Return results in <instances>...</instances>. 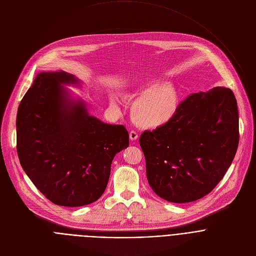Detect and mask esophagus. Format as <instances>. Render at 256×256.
<instances>
[{
	"label": "esophagus",
	"instance_id": "34e87169",
	"mask_svg": "<svg viewBox=\"0 0 256 256\" xmlns=\"http://www.w3.org/2000/svg\"><path fill=\"white\" fill-rule=\"evenodd\" d=\"M129 137H130V139H131L132 141H134V140H136V139L138 138V134H137V132H136V131L131 130V131H130V133H129Z\"/></svg>",
	"mask_w": 256,
	"mask_h": 256
}]
</instances>
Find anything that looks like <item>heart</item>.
I'll list each match as a JSON object with an SVG mask.
<instances>
[{
  "mask_svg": "<svg viewBox=\"0 0 256 256\" xmlns=\"http://www.w3.org/2000/svg\"><path fill=\"white\" fill-rule=\"evenodd\" d=\"M178 108V96L170 84L148 88L133 104L131 115L140 127L156 128L171 120Z\"/></svg>",
  "mask_w": 256,
  "mask_h": 256,
  "instance_id": "b5f03b06",
  "label": "heart"
}]
</instances>
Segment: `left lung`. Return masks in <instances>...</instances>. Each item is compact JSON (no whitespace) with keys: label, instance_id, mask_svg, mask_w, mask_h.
Returning <instances> with one entry per match:
<instances>
[{"label":"left lung","instance_id":"left-lung-1","mask_svg":"<svg viewBox=\"0 0 256 256\" xmlns=\"http://www.w3.org/2000/svg\"><path fill=\"white\" fill-rule=\"evenodd\" d=\"M152 190L170 202L202 198L228 171L239 144L237 100L230 88L192 94L174 117L139 138Z\"/></svg>","mask_w":256,"mask_h":256}]
</instances>
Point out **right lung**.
Returning a JSON list of instances; mask_svg holds the SVG:
<instances>
[{
  "label": "right lung",
  "instance_id": "add662e5",
  "mask_svg": "<svg viewBox=\"0 0 256 256\" xmlns=\"http://www.w3.org/2000/svg\"><path fill=\"white\" fill-rule=\"evenodd\" d=\"M70 83L78 80L64 71L36 75L18 108L16 148L24 172L48 200L76 208L102 195L112 158L128 148L129 134L69 100L61 84Z\"/></svg>",
  "mask_w": 256,
  "mask_h": 256
}]
</instances>
